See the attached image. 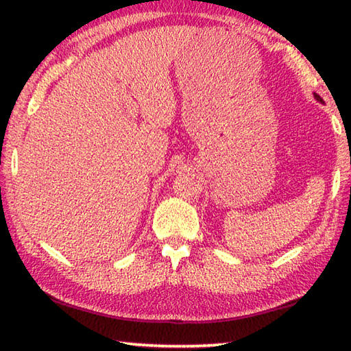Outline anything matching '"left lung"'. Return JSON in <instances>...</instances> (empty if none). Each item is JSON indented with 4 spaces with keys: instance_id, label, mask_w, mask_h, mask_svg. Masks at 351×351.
Instances as JSON below:
<instances>
[{
    "instance_id": "8db88e82",
    "label": "left lung",
    "mask_w": 351,
    "mask_h": 351,
    "mask_svg": "<svg viewBox=\"0 0 351 351\" xmlns=\"http://www.w3.org/2000/svg\"><path fill=\"white\" fill-rule=\"evenodd\" d=\"M314 99H316V100H317V102H320V104H324V100H322V97H320V96H317V94H314Z\"/></svg>"
}]
</instances>
